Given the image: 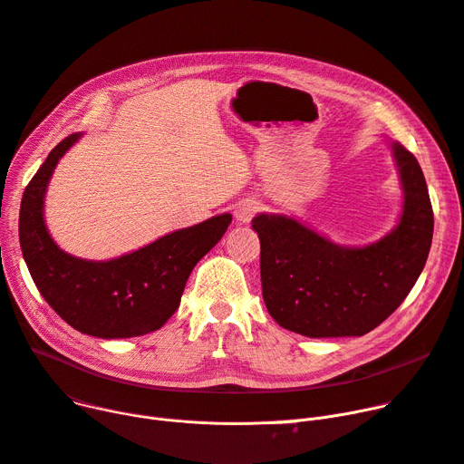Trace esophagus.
<instances>
[{
	"mask_svg": "<svg viewBox=\"0 0 464 464\" xmlns=\"http://www.w3.org/2000/svg\"><path fill=\"white\" fill-rule=\"evenodd\" d=\"M257 210H259V203L256 199H242L235 207V220L238 224H250V220L254 218V214Z\"/></svg>",
	"mask_w": 464,
	"mask_h": 464,
	"instance_id": "esophagus-1",
	"label": "esophagus"
}]
</instances>
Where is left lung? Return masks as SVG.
<instances>
[{
    "instance_id": "left-lung-1",
    "label": "left lung",
    "mask_w": 464,
    "mask_h": 464,
    "mask_svg": "<svg viewBox=\"0 0 464 464\" xmlns=\"http://www.w3.org/2000/svg\"><path fill=\"white\" fill-rule=\"evenodd\" d=\"M403 190L390 233L345 246L295 216L261 212V287L270 317L305 337H360L386 321L420 277L433 240V208L423 171L399 141H388Z\"/></svg>"
}]
</instances>
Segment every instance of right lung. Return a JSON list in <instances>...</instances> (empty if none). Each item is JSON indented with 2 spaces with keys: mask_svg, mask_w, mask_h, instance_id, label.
Wrapping results in <instances>:
<instances>
[{
  "mask_svg": "<svg viewBox=\"0 0 464 464\" xmlns=\"http://www.w3.org/2000/svg\"><path fill=\"white\" fill-rule=\"evenodd\" d=\"M82 136L55 145L27 184L18 220L24 261L43 298L74 330L101 339L154 332L177 312L194 266L220 242L233 216H212L108 261L71 256L48 231L44 198L55 166Z\"/></svg>",
  "mask_w": 464,
  "mask_h": 464,
  "instance_id": "1",
  "label": "right lung"
}]
</instances>
